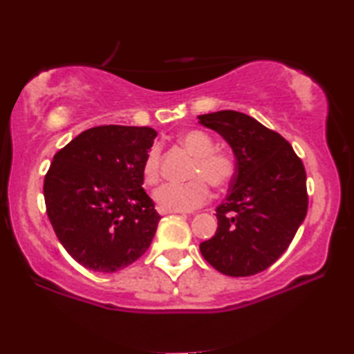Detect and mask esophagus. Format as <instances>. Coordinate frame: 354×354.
<instances>
[{
    "label": "esophagus",
    "mask_w": 354,
    "mask_h": 354,
    "mask_svg": "<svg viewBox=\"0 0 354 354\" xmlns=\"http://www.w3.org/2000/svg\"><path fill=\"white\" fill-rule=\"evenodd\" d=\"M158 211H159V214H172V212H180V211H166V209H161V207H158Z\"/></svg>",
    "instance_id": "1"
}]
</instances>
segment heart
<instances>
[{
  "label": "heart",
  "mask_w": 354,
  "mask_h": 354,
  "mask_svg": "<svg viewBox=\"0 0 354 354\" xmlns=\"http://www.w3.org/2000/svg\"><path fill=\"white\" fill-rule=\"evenodd\" d=\"M182 147L192 153L193 159L185 183H164L154 192L158 207L166 211H192L205 205L209 198V185L224 190L234 182L236 159L225 149H216L214 140L203 130H188L180 135ZM161 151L158 147L149 149L143 162L145 182L156 183L159 178Z\"/></svg>",
  "instance_id": "1"
}]
</instances>
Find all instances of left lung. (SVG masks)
<instances>
[{"mask_svg":"<svg viewBox=\"0 0 354 354\" xmlns=\"http://www.w3.org/2000/svg\"><path fill=\"white\" fill-rule=\"evenodd\" d=\"M234 149L236 174L216 207L217 230L200 243L207 263L230 277L263 272L285 253L308 212L306 171L292 145L236 111L198 115Z\"/></svg>","mask_w":354,"mask_h":354,"instance_id":"1","label":"left lung"}]
</instances>
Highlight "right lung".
Segmentation results:
<instances>
[{
	"label": "right lung",
	"mask_w": 354,
	"mask_h": 354,
	"mask_svg": "<svg viewBox=\"0 0 354 354\" xmlns=\"http://www.w3.org/2000/svg\"><path fill=\"white\" fill-rule=\"evenodd\" d=\"M156 130L91 127L55 154L43 183L57 240L85 269L115 272L149 248L161 216L143 190Z\"/></svg>",
	"instance_id": "add662e5"
}]
</instances>
